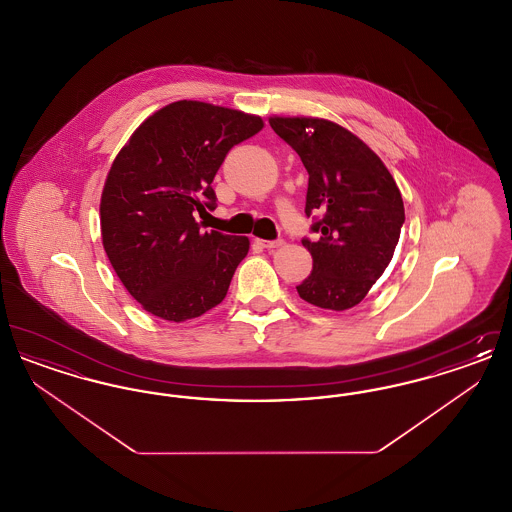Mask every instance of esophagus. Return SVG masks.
I'll return each mask as SVG.
<instances>
[{"label": "esophagus", "mask_w": 512, "mask_h": 512, "mask_svg": "<svg viewBox=\"0 0 512 512\" xmlns=\"http://www.w3.org/2000/svg\"><path fill=\"white\" fill-rule=\"evenodd\" d=\"M257 244L265 247V249H274V247H280L284 244V240L282 238H278V240H257Z\"/></svg>", "instance_id": "34e87169"}]
</instances>
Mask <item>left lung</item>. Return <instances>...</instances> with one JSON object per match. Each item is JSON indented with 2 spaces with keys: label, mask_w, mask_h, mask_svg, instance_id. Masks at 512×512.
I'll list each match as a JSON object with an SVG mask.
<instances>
[{
  "label": "left lung",
  "mask_w": 512,
  "mask_h": 512,
  "mask_svg": "<svg viewBox=\"0 0 512 512\" xmlns=\"http://www.w3.org/2000/svg\"><path fill=\"white\" fill-rule=\"evenodd\" d=\"M272 130L309 172L303 238L311 274L297 286L303 301L326 311L359 305L388 268L405 222L401 192L380 157L336 122L272 117Z\"/></svg>",
  "instance_id": "8db88e82"
}]
</instances>
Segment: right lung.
Instances as JSON below:
<instances>
[{
  "label": "right lung",
  "instance_id": "right-lung-1",
  "mask_svg": "<svg viewBox=\"0 0 512 512\" xmlns=\"http://www.w3.org/2000/svg\"><path fill=\"white\" fill-rule=\"evenodd\" d=\"M263 119L203 101H174L138 126L101 194L105 253L147 313L201 317L226 297L249 240L201 230L195 211L217 207L213 178L226 153Z\"/></svg>",
  "mask_w": 512,
  "mask_h": 512
}]
</instances>
